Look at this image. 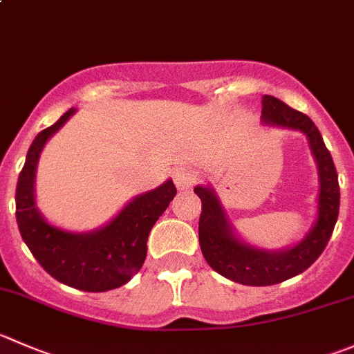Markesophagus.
<instances>
[{
  "mask_svg": "<svg viewBox=\"0 0 354 354\" xmlns=\"http://www.w3.org/2000/svg\"><path fill=\"white\" fill-rule=\"evenodd\" d=\"M174 183L180 190H187V188L194 187L198 181L201 174L198 171H195L194 167H180V169L174 171Z\"/></svg>",
  "mask_w": 354,
  "mask_h": 354,
  "instance_id": "34e87169",
  "label": "esophagus"
}]
</instances>
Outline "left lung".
<instances>
[{"label":"left lung","instance_id":"1","mask_svg":"<svg viewBox=\"0 0 354 354\" xmlns=\"http://www.w3.org/2000/svg\"><path fill=\"white\" fill-rule=\"evenodd\" d=\"M261 122L264 126L296 129L306 135L318 167V211L310 232L292 247L261 249L240 239L211 185H197L195 194L202 201L198 219V242L202 254L214 272L242 286L263 287L280 283L308 270L324 252L339 216V180L330 152L320 131L306 114L294 111L272 95H264Z\"/></svg>","mask_w":354,"mask_h":354}]
</instances>
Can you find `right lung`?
<instances>
[{
  "label": "right lung",
  "mask_w": 354,
  "mask_h": 354,
  "mask_svg": "<svg viewBox=\"0 0 354 354\" xmlns=\"http://www.w3.org/2000/svg\"><path fill=\"white\" fill-rule=\"evenodd\" d=\"M65 112L30 143L15 192L17 225L37 263L58 282L86 292H105L124 286L147 257V239L176 195L173 180L136 195L107 225L84 233L68 232L44 219L36 205V169L48 140L74 115Z\"/></svg>",
  "instance_id": "right-lung-1"
}]
</instances>
